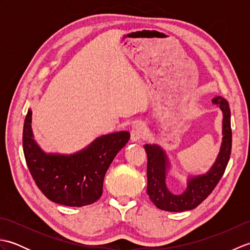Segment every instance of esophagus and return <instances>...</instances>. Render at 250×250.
Wrapping results in <instances>:
<instances>
[{"instance_id":"34e87169","label":"esophagus","mask_w":250,"mask_h":250,"mask_svg":"<svg viewBox=\"0 0 250 250\" xmlns=\"http://www.w3.org/2000/svg\"><path fill=\"white\" fill-rule=\"evenodd\" d=\"M146 134V126L143 122H139L133 125L131 130V141L132 142H140Z\"/></svg>"}]
</instances>
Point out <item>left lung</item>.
Returning <instances> with one entry per match:
<instances>
[{
    "label": "left lung",
    "mask_w": 250,
    "mask_h": 250,
    "mask_svg": "<svg viewBox=\"0 0 250 250\" xmlns=\"http://www.w3.org/2000/svg\"><path fill=\"white\" fill-rule=\"evenodd\" d=\"M213 103L219 106L224 115L222 119V142L213 167L206 174L189 177L187 188L180 194H174L167 189L166 183L169 162L162 148L146 144L147 153V194L158 208L167 211L191 210L200 205L215 189L224 175L230 160L232 148L231 111L229 103L221 97L213 99Z\"/></svg>",
    "instance_id": "obj_1"
}]
</instances>
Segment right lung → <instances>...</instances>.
I'll use <instances>...</instances> for the list:
<instances>
[{
	"label": "right lung",
	"instance_id": "obj_1",
	"mask_svg": "<svg viewBox=\"0 0 250 250\" xmlns=\"http://www.w3.org/2000/svg\"><path fill=\"white\" fill-rule=\"evenodd\" d=\"M32 110L24 119L22 145L25 162L37 187L55 203L82 207L94 203L103 192L105 173L130 140L126 131L95 139L73 155L46 153L33 139Z\"/></svg>",
	"mask_w": 250,
	"mask_h": 250
}]
</instances>
